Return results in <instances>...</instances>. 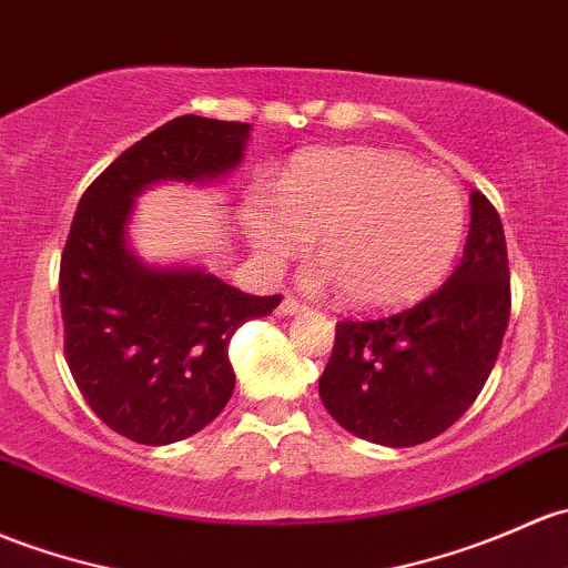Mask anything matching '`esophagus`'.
<instances>
[{"label":"esophagus","mask_w":568,"mask_h":568,"mask_svg":"<svg viewBox=\"0 0 568 568\" xmlns=\"http://www.w3.org/2000/svg\"><path fill=\"white\" fill-rule=\"evenodd\" d=\"M277 313H280V315H285V318H291V315H300V313H304V304H300L296 300H291V296H285V300L280 302Z\"/></svg>","instance_id":"1"}]
</instances>
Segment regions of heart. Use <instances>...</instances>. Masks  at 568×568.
I'll return each instance as SVG.
<instances>
[{
	"label": "heart",
	"mask_w": 568,
	"mask_h": 568,
	"mask_svg": "<svg viewBox=\"0 0 568 568\" xmlns=\"http://www.w3.org/2000/svg\"><path fill=\"white\" fill-rule=\"evenodd\" d=\"M258 264L274 272L318 236L324 261L310 288L339 285L362 310H392L427 294L455 261L465 201L452 179L389 149H318L291 160L277 199L253 193L242 209Z\"/></svg>",
	"instance_id": "b5f03b06"
}]
</instances>
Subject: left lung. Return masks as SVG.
Here are the masks:
<instances>
[{"instance_id":"obj_1","label":"left lung","mask_w":568,"mask_h":568,"mask_svg":"<svg viewBox=\"0 0 568 568\" xmlns=\"http://www.w3.org/2000/svg\"><path fill=\"white\" fill-rule=\"evenodd\" d=\"M509 307L504 225L474 190L468 239L452 277L414 307L339 321L318 381L321 403L339 427L369 444H425L479 397Z\"/></svg>"}]
</instances>
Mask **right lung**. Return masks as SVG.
Listing matches in <instances>:
<instances>
[{"label": "right lung", "mask_w": 568, "mask_h": 568, "mask_svg": "<svg viewBox=\"0 0 568 568\" xmlns=\"http://www.w3.org/2000/svg\"><path fill=\"white\" fill-rule=\"evenodd\" d=\"M250 128L171 119L89 184L70 225L59 268L68 367L89 408L135 444H176L217 419L236 384L231 337L280 304L201 264H149L130 244L143 190L223 182L244 160Z\"/></svg>", "instance_id": "1"}]
</instances>
